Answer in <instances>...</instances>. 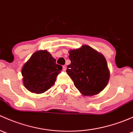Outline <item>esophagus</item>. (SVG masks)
<instances>
[{"label":"esophagus","mask_w":133,"mask_h":133,"mask_svg":"<svg viewBox=\"0 0 133 133\" xmlns=\"http://www.w3.org/2000/svg\"><path fill=\"white\" fill-rule=\"evenodd\" d=\"M67 69V67L66 65H63V69H64V71H65Z\"/></svg>","instance_id":"obj_1"}]
</instances>
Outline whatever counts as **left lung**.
I'll list each match as a JSON object with an SVG mask.
<instances>
[{"label": "left lung", "mask_w": 133, "mask_h": 133, "mask_svg": "<svg viewBox=\"0 0 133 133\" xmlns=\"http://www.w3.org/2000/svg\"><path fill=\"white\" fill-rule=\"evenodd\" d=\"M69 53L71 64L66 72L78 90L88 96L102 91L110 79V71L103 55L87 45Z\"/></svg>", "instance_id": "8db88e82"}]
</instances>
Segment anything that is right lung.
<instances>
[{"label":"right lung","instance_id":"right-lung-1","mask_svg":"<svg viewBox=\"0 0 133 133\" xmlns=\"http://www.w3.org/2000/svg\"><path fill=\"white\" fill-rule=\"evenodd\" d=\"M62 69L46 50L36 51L22 68L23 85L30 92L43 93L55 84Z\"/></svg>","mask_w":133,"mask_h":133}]
</instances>
